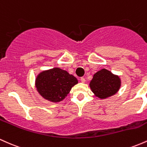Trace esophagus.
Instances as JSON below:
<instances>
[{"label":"esophagus","mask_w":147,"mask_h":147,"mask_svg":"<svg viewBox=\"0 0 147 147\" xmlns=\"http://www.w3.org/2000/svg\"><path fill=\"white\" fill-rule=\"evenodd\" d=\"M80 80H81V82H82V83H85V82H86V79H84V77H81Z\"/></svg>","instance_id":"esophagus-1"}]
</instances>
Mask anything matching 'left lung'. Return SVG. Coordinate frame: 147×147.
Listing matches in <instances>:
<instances>
[{"instance_id":"obj_1","label":"left lung","mask_w":147,"mask_h":147,"mask_svg":"<svg viewBox=\"0 0 147 147\" xmlns=\"http://www.w3.org/2000/svg\"><path fill=\"white\" fill-rule=\"evenodd\" d=\"M89 86L94 95L103 99L117 93L121 86V79L118 75L104 68L93 75Z\"/></svg>"}]
</instances>
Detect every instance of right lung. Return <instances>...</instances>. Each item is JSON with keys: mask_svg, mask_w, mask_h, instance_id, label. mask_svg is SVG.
<instances>
[{"mask_svg": "<svg viewBox=\"0 0 147 147\" xmlns=\"http://www.w3.org/2000/svg\"><path fill=\"white\" fill-rule=\"evenodd\" d=\"M78 80L66 70L54 68L37 75L35 86L40 95L52 102H59L67 97Z\"/></svg>", "mask_w": 147, "mask_h": 147, "instance_id": "add662e5", "label": "right lung"}]
</instances>
